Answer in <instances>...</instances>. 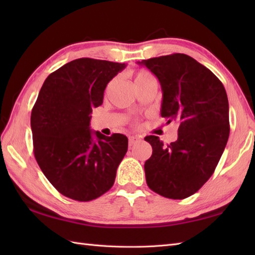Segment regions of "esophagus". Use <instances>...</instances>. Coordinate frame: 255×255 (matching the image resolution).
<instances>
[{"instance_id": "1", "label": "esophagus", "mask_w": 255, "mask_h": 255, "mask_svg": "<svg viewBox=\"0 0 255 255\" xmlns=\"http://www.w3.org/2000/svg\"><path fill=\"white\" fill-rule=\"evenodd\" d=\"M140 141V138L137 136H129V145H133Z\"/></svg>"}]
</instances>
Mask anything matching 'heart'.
Masks as SVG:
<instances>
[{"label":"heart","mask_w":255,"mask_h":255,"mask_svg":"<svg viewBox=\"0 0 255 255\" xmlns=\"http://www.w3.org/2000/svg\"><path fill=\"white\" fill-rule=\"evenodd\" d=\"M145 75H149V73H148V72H144V71L139 72V73L136 75V79H134V80H137V79H139V78H142V77H145Z\"/></svg>","instance_id":"heart-1"}]
</instances>
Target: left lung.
Segmentation results:
<instances>
[{"label":"left lung","instance_id":"8db88e82","mask_svg":"<svg viewBox=\"0 0 255 255\" xmlns=\"http://www.w3.org/2000/svg\"><path fill=\"white\" fill-rule=\"evenodd\" d=\"M161 84V116L178 123L177 140L164 145L159 137L144 138L152 147L145 161V181L166 198L183 199L209 180L229 138V103L223 83L184 53L138 61Z\"/></svg>","mask_w":255,"mask_h":255}]
</instances>
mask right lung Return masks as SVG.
<instances>
[{"label":"right lung","mask_w":255,"mask_h":255,"mask_svg":"<svg viewBox=\"0 0 255 255\" xmlns=\"http://www.w3.org/2000/svg\"><path fill=\"white\" fill-rule=\"evenodd\" d=\"M125 63L80 58L48 75L31 111L38 165L59 193L79 202L102 196L115 182L128 149L125 134L106 137L90 128L108 82Z\"/></svg>","instance_id":"obj_1"}]
</instances>
